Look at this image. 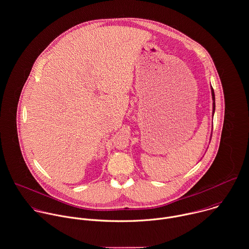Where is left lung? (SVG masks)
<instances>
[{
    "instance_id": "8db88e82",
    "label": "left lung",
    "mask_w": 249,
    "mask_h": 249,
    "mask_svg": "<svg viewBox=\"0 0 249 249\" xmlns=\"http://www.w3.org/2000/svg\"><path fill=\"white\" fill-rule=\"evenodd\" d=\"M211 89H212V95H213V113L215 110V97H214V91L213 87H211Z\"/></svg>"
}]
</instances>
